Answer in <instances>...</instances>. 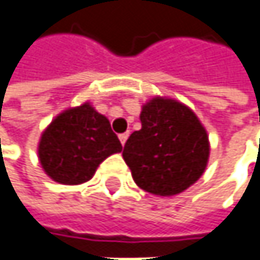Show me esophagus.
Segmentation results:
<instances>
[{"label": "esophagus", "instance_id": "34e87169", "mask_svg": "<svg viewBox=\"0 0 260 260\" xmlns=\"http://www.w3.org/2000/svg\"><path fill=\"white\" fill-rule=\"evenodd\" d=\"M127 138H128V133H121V135H119V141H121V144H122V145H125Z\"/></svg>", "mask_w": 260, "mask_h": 260}]
</instances>
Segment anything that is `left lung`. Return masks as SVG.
Listing matches in <instances>:
<instances>
[{"label":"left lung","mask_w":260,"mask_h":260,"mask_svg":"<svg viewBox=\"0 0 260 260\" xmlns=\"http://www.w3.org/2000/svg\"><path fill=\"white\" fill-rule=\"evenodd\" d=\"M141 122L142 128L130 135L122 150L136 185L162 197L194 185L209 159L207 133L194 112L157 96L142 107Z\"/></svg>","instance_id":"obj_1"}]
</instances>
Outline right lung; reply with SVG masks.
I'll list each match as a JSON object with an SVG mask.
<instances>
[{
    "mask_svg": "<svg viewBox=\"0 0 260 260\" xmlns=\"http://www.w3.org/2000/svg\"><path fill=\"white\" fill-rule=\"evenodd\" d=\"M121 150L109 119L84 103L60 113L42 133L39 160L54 182L80 185L92 179L106 157Z\"/></svg>",
    "mask_w": 260,
    "mask_h": 260,
    "instance_id": "add662e5",
    "label": "right lung"
}]
</instances>
